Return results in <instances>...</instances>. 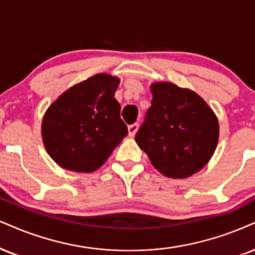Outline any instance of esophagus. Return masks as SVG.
Wrapping results in <instances>:
<instances>
[{"label": "esophagus", "mask_w": 255, "mask_h": 255, "mask_svg": "<svg viewBox=\"0 0 255 255\" xmlns=\"http://www.w3.org/2000/svg\"><path fill=\"white\" fill-rule=\"evenodd\" d=\"M137 130H138V124H137V123H134V124H131V125H128V136H130V137H133L134 134H136Z\"/></svg>", "instance_id": "1"}]
</instances>
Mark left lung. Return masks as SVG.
Listing matches in <instances>:
<instances>
[{"label":"left lung","mask_w":255,"mask_h":255,"mask_svg":"<svg viewBox=\"0 0 255 255\" xmlns=\"http://www.w3.org/2000/svg\"><path fill=\"white\" fill-rule=\"evenodd\" d=\"M151 106L136 142L163 175L185 178L207 164L219 139V123L193 91L170 83L151 86Z\"/></svg>","instance_id":"left-lung-1"}]
</instances>
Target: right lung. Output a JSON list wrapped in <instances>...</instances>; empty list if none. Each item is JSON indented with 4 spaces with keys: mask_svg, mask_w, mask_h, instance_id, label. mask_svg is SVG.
Instances as JSON below:
<instances>
[{
    "mask_svg": "<svg viewBox=\"0 0 255 255\" xmlns=\"http://www.w3.org/2000/svg\"><path fill=\"white\" fill-rule=\"evenodd\" d=\"M119 79L97 74L75 85L47 110L42 139L47 152L67 170L100 168L128 134L115 99Z\"/></svg>",
    "mask_w": 255,
    "mask_h": 255,
    "instance_id": "1",
    "label": "right lung"
}]
</instances>
